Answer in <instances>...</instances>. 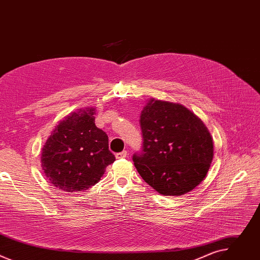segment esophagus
I'll list each match as a JSON object with an SVG mask.
<instances>
[{
  "mask_svg": "<svg viewBox=\"0 0 260 260\" xmlns=\"http://www.w3.org/2000/svg\"><path fill=\"white\" fill-rule=\"evenodd\" d=\"M115 156H116V158H125L126 156H127V151H125V150H123L122 152H119V153H116L115 154Z\"/></svg>",
  "mask_w": 260,
  "mask_h": 260,
  "instance_id": "esophagus-1",
  "label": "esophagus"
}]
</instances>
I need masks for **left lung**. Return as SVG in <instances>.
<instances>
[{
	"mask_svg": "<svg viewBox=\"0 0 260 260\" xmlns=\"http://www.w3.org/2000/svg\"><path fill=\"white\" fill-rule=\"evenodd\" d=\"M140 125L142 152L133 160L143 180L162 196L179 197L206 178L214 156V143L205 123L187 108L150 99Z\"/></svg>",
	"mask_w": 260,
	"mask_h": 260,
	"instance_id": "left-lung-1",
	"label": "left lung"
}]
</instances>
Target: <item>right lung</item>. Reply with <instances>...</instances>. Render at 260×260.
Instances as JSON below:
<instances>
[{
	"mask_svg": "<svg viewBox=\"0 0 260 260\" xmlns=\"http://www.w3.org/2000/svg\"><path fill=\"white\" fill-rule=\"evenodd\" d=\"M95 108L77 110L58 122L42 148L41 166L57 190H86L114 162L107 134L94 123Z\"/></svg>",
	"mask_w": 260,
	"mask_h": 260,
	"instance_id": "right-lung-1",
	"label": "right lung"
}]
</instances>
